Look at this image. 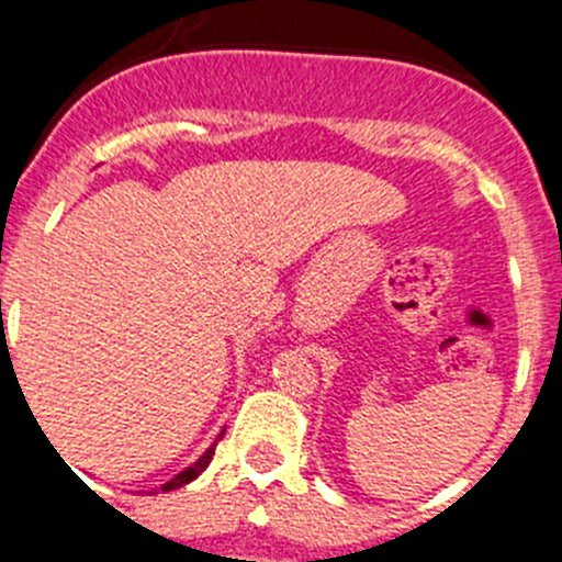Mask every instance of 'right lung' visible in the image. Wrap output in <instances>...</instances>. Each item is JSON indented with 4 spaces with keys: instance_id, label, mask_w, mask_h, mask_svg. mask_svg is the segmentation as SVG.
<instances>
[{
    "instance_id": "add662e5",
    "label": "right lung",
    "mask_w": 562,
    "mask_h": 562,
    "mask_svg": "<svg viewBox=\"0 0 562 562\" xmlns=\"http://www.w3.org/2000/svg\"><path fill=\"white\" fill-rule=\"evenodd\" d=\"M222 436H225V430H222V434H220V439H222ZM213 450H216V441H213L211 448H207V450H205V453H202V456H200V459L193 461V464H191V467H186V470H182V473H180V475H173V479H171V481H166V484H162V486H160L162 493H171V490H180V486L191 484V481H193V479H196V475H200V473H202V470H205V467H207V464H211V459H213Z\"/></svg>"
}]
</instances>
